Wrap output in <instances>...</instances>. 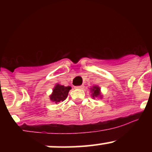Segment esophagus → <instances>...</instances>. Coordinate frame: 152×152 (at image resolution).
<instances>
[{
    "label": "esophagus",
    "instance_id": "obj_1",
    "mask_svg": "<svg viewBox=\"0 0 152 152\" xmlns=\"http://www.w3.org/2000/svg\"><path fill=\"white\" fill-rule=\"evenodd\" d=\"M83 88H84V86H83V85H81V86H78L75 87V88H76V89H83Z\"/></svg>",
    "mask_w": 152,
    "mask_h": 152
}]
</instances>
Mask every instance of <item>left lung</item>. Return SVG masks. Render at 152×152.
I'll use <instances>...</instances> for the list:
<instances>
[{"instance_id": "obj_1", "label": "left lung", "mask_w": 152, "mask_h": 152, "mask_svg": "<svg viewBox=\"0 0 152 152\" xmlns=\"http://www.w3.org/2000/svg\"><path fill=\"white\" fill-rule=\"evenodd\" d=\"M91 93V96L93 99H96V98H99V99H102L103 98V95L101 92V88L98 86H92L91 88H90Z\"/></svg>"}]
</instances>
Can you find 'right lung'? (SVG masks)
<instances>
[{
    "label": "right lung",
    "mask_w": 152,
    "mask_h": 152,
    "mask_svg": "<svg viewBox=\"0 0 152 152\" xmlns=\"http://www.w3.org/2000/svg\"><path fill=\"white\" fill-rule=\"evenodd\" d=\"M71 89V86H64L63 85L56 83L53 88V91L49 96L50 100L55 104L64 102L67 98L69 91Z\"/></svg>",
    "instance_id": "obj_1"
}]
</instances>
